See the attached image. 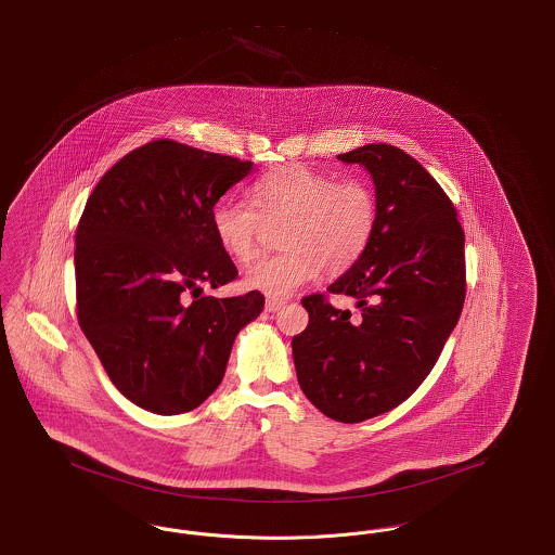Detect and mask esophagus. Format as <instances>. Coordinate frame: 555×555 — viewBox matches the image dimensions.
Returning <instances> with one entry per match:
<instances>
[{
	"label": "esophagus",
	"instance_id": "34e87169",
	"mask_svg": "<svg viewBox=\"0 0 555 555\" xmlns=\"http://www.w3.org/2000/svg\"><path fill=\"white\" fill-rule=\"evenodd\" d=\"M285 306L283 299H274V297H268L267 299V311H279Z\"/></svg>",
	"mask_w": 555,
	"mask_h": 555
}]
</instances>
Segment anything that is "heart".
<instances>
[{
  "mask_svg": "<svg viewBox=\"0 0 555 555\" xmlns=\"http://www.w3.org/2000/svg\"><path fill=\"white\" fill-rule=\"evenodd\" d=\"M251 204L222 198L212 208V231L222 249L247 260L267 224H281L279 254L260 256L245 268V285L285 299L324 268L345 272L374 237L377 199L370 183L338 179L304 165L272 169L251 185Z\"/></svg>",
  "mask_w": 555,
  "mask_h": 555,
  "instance_id": "1",
  "label": "heart"
}]
</instances>
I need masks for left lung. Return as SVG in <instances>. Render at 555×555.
<instances>
[{"mask_svg": "<svg viewBox=\"0 0 555 555\" xmlns=\"http://www.w3.org/2000/svg\"><path fill=\"white\" fill-rule=\"evenodd\" d=\"M376 183L377 222L363 256L324 293L301 299L308 328L293 336L304 395L326 417L359 423L409 399L442 353L466 295L465 231L452 199L422 165L390 144L338 155Z\"/></svg>", "mask_w": 555, "mask_h": 555, "instance_id": "1", "label": "left lung"}]
</instances>
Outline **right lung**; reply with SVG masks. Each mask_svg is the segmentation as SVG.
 I'll return each mask as SVG.
<instances>
[{
	"label": "right lung",
	"instance_id": "obj_1",
	"mask_svg": "<svg viewBox=\"0 0 555 555\" xmlns=\"http://www.w3.org/2000/svg\"><path fill=\"white\" fill-rule=\"evenodd\" d=\"M249 171L251 160L153 140L101 178L78 222V324L115 388L156 415L208 399L264 308L260 291L202 295L237 279L210 219Z\"/></svg>",
	"mask_w": 555,
	"mask_h": 555
}]
</instances>
